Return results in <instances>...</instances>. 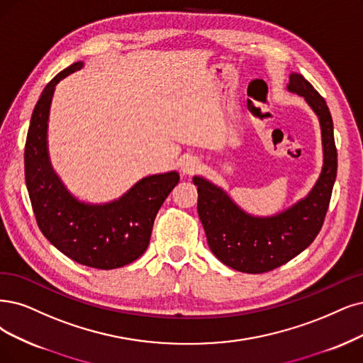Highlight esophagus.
Instances as JSON below:
<instances>
[{
    "label": "esophagus",
    "mask_w": 363,
    "mask_h": 363,
    "mask_svg": "<svg viewBox=\"0 0 363 363\" xmlns=\"http://www.w3.org/2000/svg\"><path fill=\"white\" fill-rule=\"evenodd\" d=\"M200 169V161L196 157H184L181 160V170L184 174H193Z\"/></svg>",
    "instance_id": "34e87169"
}]
</instances>
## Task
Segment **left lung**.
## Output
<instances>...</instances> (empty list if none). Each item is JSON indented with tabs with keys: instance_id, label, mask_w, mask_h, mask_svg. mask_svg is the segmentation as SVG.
<instances>
[{
	"instance_id": "obj_1",
	"label": "left lung",
	"mask_w": 363,
	"mask_h": 363,
	"mask_svg": "<svg viewBox=\"0 0 363 363\" xmlns=\"http://www.w3.org/2000/svg\"><path fill=\"white\" fill-rule=\"evenodd\" d=\"M287 89L303 97L317 115L323 145V167L303 199L271 217H254L211 181L194 177L197 212L211 251L232 269L247 274L269 272L310 247L323 225L337 178V146L333 123L325 99L308 80L291 73Z\"/></svg>"
}]
</instances>
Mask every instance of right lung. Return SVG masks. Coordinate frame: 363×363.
<instances>
[{
	"instance_id": "right-lung-1",
	"label": "right lung",
	"mask_w": 363,
	"mask_h": 363,
	"mask_svg": "<svg viewBox=\"0 0 363 363\" xmlns=\"http://www.w3.org/2000/svg\"><path fill=\"white\" fill-rule=\"evenodd\" d=\"M82 67L79 61L58 73L34 107L25 143V182L38 229L49 242L80 264L107 271L146 251L157 212L179 182V173L150 174L101 205L80 202L67 190L49 158L48 121L55 86Z\"/></svg>"
}]
</instances>
